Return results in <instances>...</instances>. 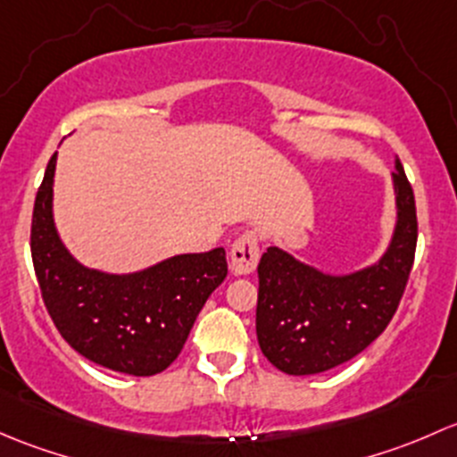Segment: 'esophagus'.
I'll return each instance as SVG.
<instances>
[{
    "mask_svg": "<svg viewBox=\"0 0 457 457\" xmlns=\"http://www.w3.org/2000/svg\"><path fill=\"white\" fill-rule=\"evenodd\" d=\"M260 262V237L253 230H246L235 239L230 248V270L235 275H251Z\"/></svg>",
    "mask_w": 457,
    "mask_h": 457,
    "instance_id": "34e87169",
    "label": "esophagus"
}]
</instances>
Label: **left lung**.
I'll return each mask as SVG.
<instances>
[{
    "label": "left lung",
    "mask_w": 457,
    "mask_h": 457,
    "mask_svg": "<svg viewBox=\"0 0 457 457\" xmlns=\"http://www.w3.org/2000/svg\"><path fill=\"white\" fill-rule=\"evenodd\" d=\"M396 227L378 262L330 275L299 262L284 248L262 255L257 275V341L284 374H321L354 359L396 312L413 266L418 239L416 200L396 158L392 173Z\"/></svg>",
    "instance_id": "1"
}]
</instances>
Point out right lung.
Segmentation results:
<instances>
[{"mask_svg":"<svg viewBox=\"0 0 457 457\" xmlns=\"http://www.w3.org/2000/svg\"><path fill=\"white\" fill-rule=\"evenodd\" d=\"M54 169L56 154L37 191L30 251L56 330L79 354L107 370L131 376L167 370L202 305L227 277V251L173 255L127 275L83 266L56 233Z\"/></svg>","mask_w":457,"mask_h":457,"instance_id":"1","label":"right lung"}]
</instances>
